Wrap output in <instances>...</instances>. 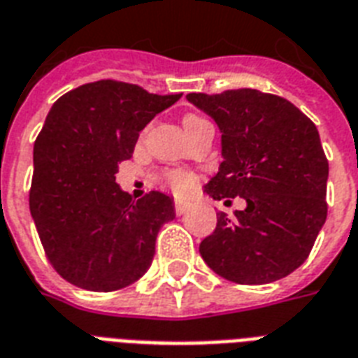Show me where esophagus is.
<instances>
[{"mask_svg": "<svg viewBox=\"0 0 358 358\" xmlns=\"http://www.w3.org/2000/svg\"><path fill=\"white\" fill-rule=\"evenodd\" d=\"M174 210H176V214L178 215H184L187 210H189V204L184 203V201H176L174 203Z\"/></svg>", "mask_w": 358, "mask_h": 358, "instance_id": "obj_1", "label": "esophagus"}]
</instances>
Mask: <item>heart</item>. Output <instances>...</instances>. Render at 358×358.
<instances>
[{
  "mask_svg": "<svg viewBox=\"0 0 358 358\" xmlns=\"http://www.w3.org/2000/svg\"><path fill=\"white\" fill-rule=\"evenodd\" d=\"M199 120L203 118H199L195 114H185L184 120H182L184 129L185 127H189L191 124L199 122ZM163 180H165V184H167L174 193H178V195H184V193H187V191L195 185V176L191 173H185V171H169V173H165Z\"/></svg>",
  "mask_w": 358,
  "mask_h": 358,
  "instance_id": "obj_1",
  "label": "heart"
}]
</instances>
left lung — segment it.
Returning <instances> with one entry per match:
<instances>
[{
    "label": "left lung",
    "instance_id": "obj_1",
    "mask_svg": "<svg viewBox=\"0 0 358 358\" xmlns=\"http://www.w3.org/2000/svg\"><path fill=\"white\" fill-rule=\"evenodd\" d=\"M222 133L223 161L204 191L242 197L244 210L217 214L199 245L217 276L242 285L270 283L304 263L327 220V178L319 131L280 95L259 90L187 94Z\"/></svg>",
    "mask_w": 358,
    "mask_h": 358
}]
</instances>
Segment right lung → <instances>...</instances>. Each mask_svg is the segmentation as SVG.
I'll return each instance as SVG.
<instances>
[{"label": "right lung", "mask_w": 358, "mask_h": 358, "mask_svg": "<svg viewBox=\"0 0 358 358\" xmlns=\"http://www.w3.org/2000/svg\"><path fill=\"white\" fill-rule=\"evenodd\" d=\"M182 94L97 80L62 95L34 146L29 212L46 257L76 287L108 293L150 268L159 229L174 220L173 199L138 201L116 184L138 133Z\"/></svg>", "instance_id": "1"}]
</instances>
